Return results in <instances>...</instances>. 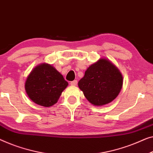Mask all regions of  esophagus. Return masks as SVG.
Returning a JSON list of instances; mask_svg holds the SVG:
<instances>
[{
	"instance_id": "1",
	"label": "esophagus",
	"mask_w": 153,
	"mask_h": 153,
	"mask_svg": "<svg viewBox=\"0 0 153 153\" xmlns=\"http://www.w3.org/2000/svg\"><path fill=\"white\" fill-rule=\"evenodd\" d=\"M70 85H77V81L76 80H74L73 81H71L70 82Z\"/></svg>"
}]
</instances>
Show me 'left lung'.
Wrapping results in <instances>:
<instances>
[{"mask_svg": "<svg viewBox=\"0 0 153 153\" xmlns=\"http://www.w3.org/2000/svg\"><path fill=\"white\" fill-rule=\"evenodd\" d=\"M122 75L111 62L101 59L88 68L78 85L86 99L94 105H103L118 96Z\"/></svg>", "mask_w": 153, "mask_h": 153, "instance_id": "left-lung-1", "label": "left lung"}]
</instances>
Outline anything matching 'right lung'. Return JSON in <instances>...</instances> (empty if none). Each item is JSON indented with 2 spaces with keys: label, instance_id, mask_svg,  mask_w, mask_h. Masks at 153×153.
<instances>
[{
  "label": "right lung",
  "instance_id": "obj_1",
  "mask_svg": "<svg viewBox=\"0 0 153 153\" xmlns=\"http://www.w3.org/2000/svg\"><path fill=\"white\" fill-rule=\"evenodd\" d=\"M68 83L52 65L41 64L34 68L25 82V90L31 100L50 107L56 103Z\"/></svg>",
  "mask_w": 153,
  "mask_h": 153
}]
</instances>
